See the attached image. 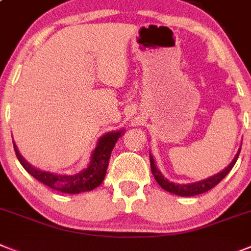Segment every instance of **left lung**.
<instances>
[{"label":"left lung","mask_w":251,"mask_h":251,"mask_svg":"<svg viewBox=\"0 0 251 251\" xmlns=\"http://www.w3.org/2000/svg\"><path fill=\"white\" fill-rule=\"evenodd\" d=\"M240 151H241V149H239L236 157L233 158V161L229 163L228 167L225 168L222 172L214 175V176L207 178V180L195 182V184L177 185V184H174V182H170L168 180H166V178L162 176L161 172L158 171L157 167H155L154 161H153V157L149 154L151 174H153L155 181H157L158 184H159V186H161L162 189H165V190L170 191V193H172V194H176V195H180V197H194V195H199V194H203V193H205V191L210 190V189H213V187L216 186L218 182H221L223 178L226 177L227 174H228V172L232 170V167L235 166V163H236L237 158H239V154H240Z\"/></svg>","instance_id":"left-lung-1"}]
</instances>
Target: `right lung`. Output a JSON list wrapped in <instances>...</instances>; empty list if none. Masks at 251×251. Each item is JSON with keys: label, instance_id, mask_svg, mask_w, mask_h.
<instances>
[{"label": "right lung", "instance_id": "add662e5", "mask_svg": "<svg viewBox=\"0 0 251 251\" xmlns=\"http://www.w3.org/2000/svg\"><path fill=\"white\" fill-rule=\"evenodd\" d=\"M122 131L109 132L107 135L102 136L98 142L97 148L94 149L90 165L86 170L74 176H64V175L50 174V172L39 171L37 168L31 167L28 162L20 155L16 145L14 144L15 153L18 157L19 162L22 163L23 167L29 172L34 178L41 181L42 184L47 185L50 189L58 190L61 193L67 194H79L84 191H90L100 186L102 184L103 178L106 176L108 161L111 157V151L115 147L116 142L121 136Z\"/></svg>", "mask_w": 251, "mask_h": 251}]
</instances>
